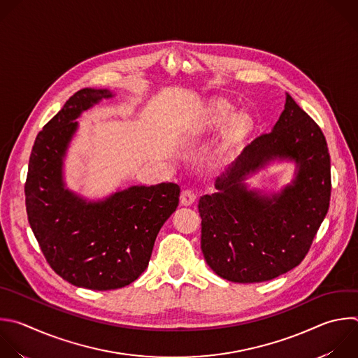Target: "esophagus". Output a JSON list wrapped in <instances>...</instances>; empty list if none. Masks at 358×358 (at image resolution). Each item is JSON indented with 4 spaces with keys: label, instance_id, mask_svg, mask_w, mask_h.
I'll list each match as a JSON object with an SVG mask.
<instances>
[{
    "label": "esophagus",
    "instance_id": "34e87169",
    "mask_svg": "<svg viewBox=\"0 0 358 358\" xmlns=\"http://www.w3.org/2000/svg\"><path fill=\"white\" fill-rule=\"evenodd\" d=\"M195 199H196V194H195L194 189H191V188L182 189L181 196H180L181 205H187V206H188V205H192V203L195 202Z\"/></svg>",
    "mask_w": 358,
    "mask_h": 358
}]
</instances>
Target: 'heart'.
I'll use <instances>...</instances> for the list:
<instances>
[{
	"instance_id": "heart-1",
	"label": "heart",
	"mask_w": 358,
	"mask_h": 358,
	"mask_svg": "<svg viewBox=\"0 0 358 358\" xmlns=\"http://www.w3.org/2000/svg\"><path fill=\"white\" fill-rule=\"evenodd\" d=\"M206 115L209 119V124L212 127H219L230 121V119L234 116V108L224 101H216L209 106ZM250 129H252V122L248 116L236 117L230 128L231 139H239L246 136L250 132Z\"/></svg>"
}]
</instances>
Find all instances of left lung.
<instances>
[{"instance_id":"left-lung-1","label":"left lung","mask_w":358,"mask_h":358,"mask_svg":"<svg viewBox=\"0 0 358 358\" xmlns=\"http://www.w3.org/2000/svg\"><path fill=\"white\" fill-rule=\"evenodd\" d=\"M274 158L297 163L291 186L273 197L241 181ZM199 199L201 250L208 266L231 282H263L299 266L329 209L330 156L323 132L287 94L270 134L257 136Z\"/></svg>"}]
</instances>
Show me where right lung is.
I'll use <instances>...</instances> for the list:
<instances>
[{
    "mask_svg": "<svg viewBox=\"0 0 358 358\" xmlns=\"http://www.w3.org/2000/svg\"><path fill=\"white\" fill-rule=\"evenodd\" d=\"M108 90L83 88L38 134L29 157L25 203L41 250L63 280L94 291L129 285L146 270L159 230L180 201V185H135L87 202L64 188L62 167L80 113Z\"/></svg>",
    "mask_w": 358,
    "mask_h": 358,
    "instance_id": "add662e5",
    "label": "right lung"
}]
</instances>
